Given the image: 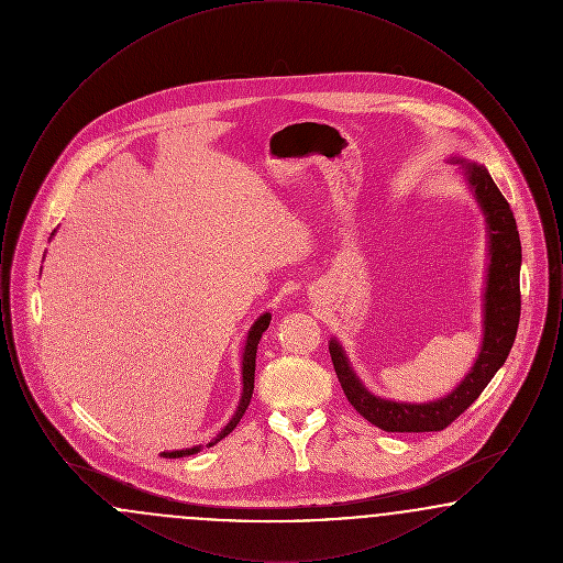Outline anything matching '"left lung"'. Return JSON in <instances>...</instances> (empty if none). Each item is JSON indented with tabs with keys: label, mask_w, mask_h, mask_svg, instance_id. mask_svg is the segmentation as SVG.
<instances>
[{
	"label": "left lung",
	"mask_w": 563,
	"mask_h": 563,
	"mask_svg": "<svg viewBox=\"0 0 563 563\" xmlns=\"http://www.w3.org/2000/svg\"><path fill=\"white\" fill-rule=\"evenodd\" d=\"M457 175L477 200L487 232V268L483 287V327L479 354L468 374L455 384L445 397L424 402L395 401L374 395L358 374L352 369L349 354L338 338L329 340V352L338 379L349 397L350 405L377 429L386 432H432L443 430L468 409L489 384V379L505 365L509 356L521 314L519 269L521 242L509 202L496 188L492 175L479 162L460 156Z\"/></svg>",
	"instance_id": "left-lung-1"
}]
</instances>
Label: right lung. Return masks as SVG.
Masks as SVG:
<instances>
[{
	"label": "right lung",
	"instance_id": "add662e5",
	"mask_svg": "<svg viewBox=\"0 0 563 563\" xmlns=\"http://www.w3.org/2000/svg\"><path fill=\"white\" fill-rule=\"evenodd\" d=\"M269 321H272V314H269V312L260 314V317L255 319V322L251 324L249 333H246V340H244L241 356V399H239L236 411H234V416L230 418V422L214 434L213 439L207 443V448H213L214 443H219L221 439H225L232 430L236 429V424L241 422V418L244 416V411H246L249 402H251V397H253V384H255V358H257V344H260V340H262L264 331L268 329ZM200 450H202V445H194V448H186V450L162 452L161 455H164V457H186V455L198 454Z\"/></svg>",
	"mask_w": 563,
	"mask_h": 563
}]
</instances>
